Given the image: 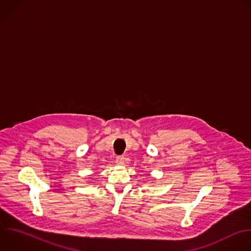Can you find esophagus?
<instances>
[{
	"label": "esophagus",
	"instance_id": "1",
	"mask_svg": "<svg viewBox=\"0 0 251 251\" xmlns=\"http://www.w3.org/2000/svg\"><path fill=\"white\" fill-rule=\"evenodd\" d=\"M124 160H125V157L122 156V155H119V156L116 157L115 162L117 163V165H123L124 164Z\"/></svg>",
	"mask_w": 251,
	"mask_h": 251
}]
</instances>
